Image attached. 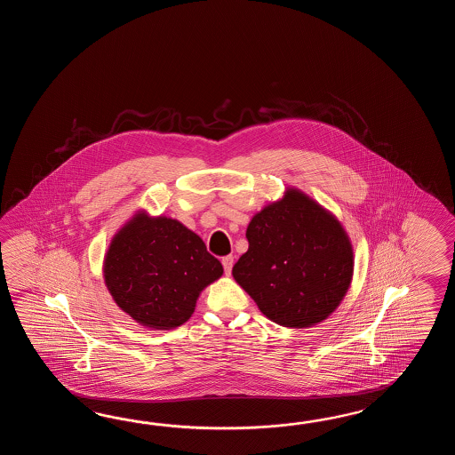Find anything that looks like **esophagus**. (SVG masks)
<instances>
[{"label":"esophagus","instance_id":"34e87169","mask_svg":"<svg viewBox=\"0 0 455 455\" xmlns=\"http://www.w3.org/2000/svg\"><path fill=\"white\" fill-rule=\"evenodd\" d=\"M224 271H226V275H231L232 265H234V257L232 255H228V257H224L223 260Z\"/></svg>","mask_w":455,"mask_h":455}]
</instances>
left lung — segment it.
<instances>
[{"instance_id": "8db88e82", "label": "left lung", "mask_w": 455, "mask_h": 455, "mask_svg": "<svg viewBox=\"0 0 455 455\" xmlns=\"http://www.w3.org/2000/svg\"><path fill=\"white\" fill-rule=\"evenodd\" d=\"M249 251L232 268L261 314L306 329L327 319L353 280V245L335 214L299 188H286L247 226Z\"/></svg>"}]
</instances>
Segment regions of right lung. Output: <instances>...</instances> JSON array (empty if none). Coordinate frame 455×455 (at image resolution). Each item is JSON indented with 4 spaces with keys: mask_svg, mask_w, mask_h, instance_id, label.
I'll list each match as a JSON object with an SVG mask.
<instances>
[{
    "mask_svg": "<svg viewBox=\"0 0 455 455\" xmlns=\"http://www.w3.org/2000/svg\"><path fill=\"white\" fill-rule=\"evenodd\" d=\"M223 275L200 235L167 216L136 212L104 257V281L116 306L140 325L172 330L192 317L200 292Z\"/></svg>",
    "mask_w": 455,
    "mask_h": 455,
    "instance_id": "obj_1",
    "label": "right lung"
}]
</instances>
